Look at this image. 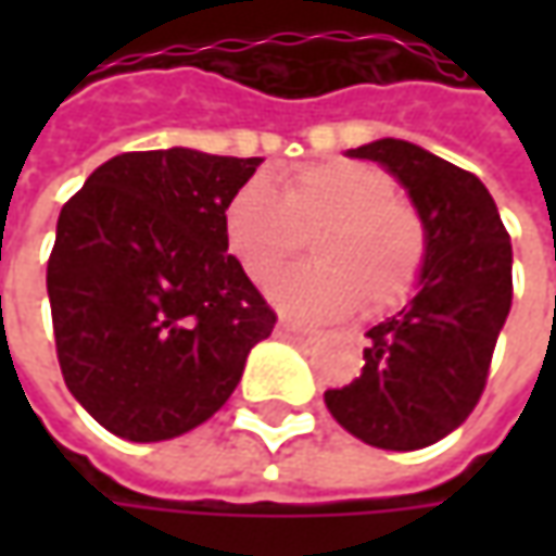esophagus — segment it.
Segmentation results:
<instances>
[{
  "mask_svg": "<svg viewBox=\"0 0 556 556\" xmlns=\"http://www.w3.org/2000/svg\"><path fill=\"white\" fill-rule=\"evenodd\" d=\"M278 337H288V340H303V337H312V331L306 328H296V325H290V321H278Z\"/></svg>",
  "mask_w": 556,
  "mask_h": 556,
  "instance_id": "obj_1",
  "label": "esophagus"
}]
</instances>
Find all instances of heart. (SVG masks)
I'll list each match as a JSON object with an SVG mask.
<instances>
[{
    "mask_svg": "<svg viewBox=\"0 0 556 556\" xmlns=\"http://www.w3.org/2000/svg\"><path fill=\"white\" fill-rule=\"evenodd\" d=\"M312 230L315 263L271 285V300L288 315L321 321L355 306L377 315L417 288L427 228L380 166L315 161L278 185L253 176L225 201V244L253 281H268L290 263Z\"/></svg>",
    "mask_w": 556,
    "mask_h": 556,
    "instance_id": "obj_1",
    "label": "heart"
}]
</instances>
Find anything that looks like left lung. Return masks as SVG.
Wrapping results in <instances>:
<instances>
[{
	"instance_id": "1",
	"label": "left lung",
	"mask_w": 556,
	"mask_h": 556,
	"mask_svg": "<svg viewBox=\"0 0 556 556\" xmlns=\"http://www.w3.org/2000/svg\"><path fill=\"white\" fill-rule=\"evenodd\" d=\"M346 157L380 163L408 191L427 260L415 296L365 333L362 374L325 405L374 448L415 452L458 430L485 390L514 296L510 235L489 188L420 144L377 139Z\"/></svg>"
}]
</instances>
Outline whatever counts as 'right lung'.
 <instances>
[{
  "mask_svg": "<svg viewBox=\"0 0 556 556\" xmlns=\"http://www.w3.org/2000/svg\"><path fill=\"white\" fill-rule=\"evenodd\" d=\"M260 163L129 151L64 203L46 271L54 346L67 390L114 437L163 442L210 420L275 328L223 235L228 194Z\"/></svg>",
  "mask_w": 556,
  "mask_h": 556,
  "instance_id": "obj_1",
  "label": "right lung"
}]
</instances>
